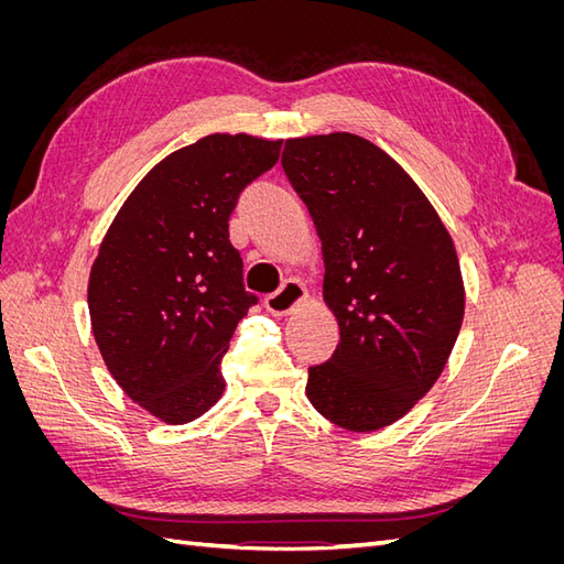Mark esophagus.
Instances as JSON below:
<instances>
[{
    "label": "esophagus",
    "instance_id": "34e87169",
    "mask_svg": "<svg viewBox=\"0 0 564 564\" xmlns=\"http://www.w3.org/2000/svg\"><path fill=\"white\" fill-rule=\"evenodd\" d=\"M305 299H308V292H305V286L301 282H296V280H289L286 284H282L280 292L270 294L265 299V308H268V313L278 315V317L292 315Z\"/></svg>",
    "mask_w": 564,
    "mask_h": 564
}]
</instances>
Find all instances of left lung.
I'll list each match as a JSON object with an SVG mask.
<instances>
[{
    "label": "left lung",
    "mask_w": 564,
    "mask_h": 564,
    "mask_svg": "<svg viewBox=\"0 0 564 564\" xmlns=\"http://www.w3.org/2000/svg\"><path fill=\"white\" fill-rule=\"evenodd\" d=\"M282 169L322 240L340 329L305 392L340 429H386L433 388L456 344L466 294L454 242L421 187L362 135L289 139Z\"/></svg>",
    "instance_id": "obj_1"
}]
</instances>
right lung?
I'll return each instance as SVG.
<instances>
[{
	"instance_id": "obj_1",
	"label": "right lung",
	"mask_w": 564,
	"mask_h": 564,
	"mask_svg": "<svg viewBox=\"0 0 564 564\" xmlns=\"http://www.w3.org/2000/svg\"><path fill=\"white\" fill-rule=\"evenodd\" d=\"M282 141L212 133L164 158L108 228L89 275L91 329L127 395L187 423L224 395L220 357L251 305L228 220Z\"/></svg>"
}]
</instances>
